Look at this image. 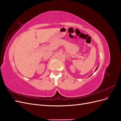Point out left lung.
I'll return each instance as SVG.
<instances>
[{
	"instance_id": "8db88e82",
	"label": "left lung",
	"mask_w": 121,
	"mask_h": 121,
	"mask_svg": "<svg viewBox=\"0 0 121 121\" xmlns=\"http://www.w3.org/2000/svg\"><path fill=\"white\" fill-rule=\"evenodd\" d=\"M98 66H97V67L96 68V69H95V71L97 70V68H98ZM91 75H90V76H91Z\"/></svg>"
}]
</instances>
